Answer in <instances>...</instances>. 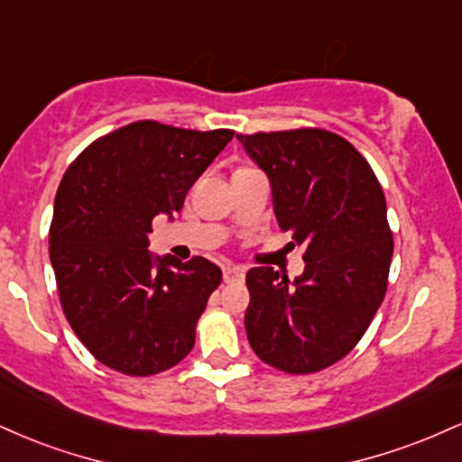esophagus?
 I'll return each instance as SVG.
<instances>
[{"label":"esophagus","instance_id":"1","mask_svg":"<svg viewBox=\"0 0 462 462\" xmlns=\"http://www.w3.org/2000/svg\"><path fill=\"white\" fill-rule=\"evenodd\" d=\"M243 278H245V269L238 267V264H226L224 267L226 282H241Z\"/></svg>","mask_w":462,"mask_h":462}]
</instances>
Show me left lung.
Here are the masks:
<instances>
[{"mask_svg": "<svg viewBox=\"0 0 462 462\" xmlns=\"http://www.w3.org/2000/svg\"><path fill=\"white\" fill-rule=\"evenodd\" d=\"M267 173L278 226L304 245V273L245 275L247 341L286 374H315L352 352L386 293L393 235L378 178L356 147L328 130L236 134Z\"/></svg>", "mask_w": 462, "mask_h": 462, "instance_id": "8db88e82", "label": "left lung"}]
</instances>
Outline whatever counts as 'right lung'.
<instances>
[{"label":"right lung","instance_id":"right-lung-1","mask_svg":"<svg viewBox=\"0 0 462 462\" xmlns=\"http://www.w3.org/2000/svg\"><path fill=\"white\" fill-rule=\"evenodd\" d=\"M232 136L136 121L69 164L54 201L50 261L67 321L106 367L161 374L193 349L221 269L201 256H153L147 235L153 217L182 210Z\"/></svg>","mask_w":462,"mask_h":462}]
</instances>
